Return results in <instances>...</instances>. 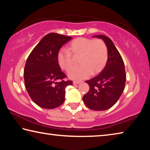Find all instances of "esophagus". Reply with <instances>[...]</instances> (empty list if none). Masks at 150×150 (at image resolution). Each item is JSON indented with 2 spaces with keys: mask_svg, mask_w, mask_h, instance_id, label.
Returning <instances> with one entry per match:
<instances>
[{
  "mask_svg": "<svg viewBox=\"0 0 150 150\" xmlns=\"http://www.w3.org/2000/svg\"><path fill=\"white\" fill-rule=\"evenodd\" d=\"M81 83V81H74L73 82V85H77V84H79V83Z\"/></svg>",
  "mask_w": 150,
  "mask_h": 150,
  "instance_id": "esophagus-1",
  "label": "esophagus"
}]
</instances>
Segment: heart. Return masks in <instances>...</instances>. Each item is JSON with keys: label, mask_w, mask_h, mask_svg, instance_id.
Returning <instances> with one entry per match:
<instances>
[{"label": "heart", "mask_w": 150, "mask_h": 150, "mask_svg": "<svg viewBox=\"0 0 150 150\" xmlns=\"http://www.w3.org/2000/svg\"><path fill=\"white\" fill-rule=\"evenodd\" d=\"M79 57L80 64L70 68L73 64L71 54ZM57 62L62 69L67 71L68 77L71 79L81 80L95 75L105 69L108 61V49L101 39L77 38L70 43L67 50H60L57 55Z\"/></svg>", "instance_id": "b5f03b06"}]
</instances>
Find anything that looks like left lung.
Masks as SVG:
<instances>
[{"label":"left lung","mask_w":150,"mask_h":150,"mask_svg":"<svg viewBox=\"0 0 150 150\" xmlns=\"http://www.w3.org/2000/svg\"><path fill=\"white\" fill-rule=\"evenodd\" d=\"M107 46L108 61L97 76L86 81L89 91L83 98L85 105L94 110H105L117 102L125 87V66L120 53L108 37L97 35Z\"/></svg>","instance_id":"8db88e82"}]
</instances>
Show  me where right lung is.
Instances as JSON below:
<instances>
[{
    "instance_id": "right-lung-1",
    "label": "right lung",
    "mask_w": 150,
    "mask_h": 150,
    "mask_svg": "<svg viewBox=\"0 0 150 150\" xmlns=\"http://www.w3.org/2000/svg\"><path fill=\"white\" fill-rule=\"evenodd\" d=\"M71 37L57 33L45 35L30 53L24 67L26 88L32 100L44 108L52 109L65 100V88L71 81H64L67 76L62 71L57 55L63 45Z\"/></svg>"
}]
</instances>
